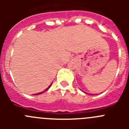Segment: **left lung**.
I'll list each match as a JSON object with an SVG mask.
<instances>
[{
    "instance_id": "obj_1",
    "label": "left lung",
    "mask_w": 129,
    "mask_h": 129,
    "mask_svg": "<svg viewBox=\"0 0 129 129\" xmlns=\"http://www.w3.org/2000/svg\"><path fill=\"white\" fill-rule=\"evenodd\" d=\"M85 94H86V92H85ZM91 95H92V94H91Z\"/></svg>"
}]
</instances>
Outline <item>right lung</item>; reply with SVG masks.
I'll return each instance as SVG.
<instances>
[{
	"label": "right lung",
	"mask_w": 129,
	"mask_h": 129,
	"mask_svg": "<svg viewBox=\"0 0 129 129\" xmlns=\"http://www.w3.org/2000/svg\"><path fill=\"white\" fill-rule=\"evenodd\" d=\"M52 83H51V85H50V86H48V88H46V89L44 90V91H43V92H40V93H37V94H35V95H38V94H42V93H43V92H45V91H46V90H48V89H49V88H50V86H51V85H52Z\"/></svg>",
	"instance_id": "1"
}]
</instances>
